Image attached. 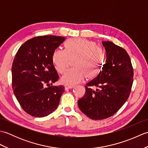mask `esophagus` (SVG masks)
<instances>
[{
    "instance_id": "obj_1",
    "label": "esophagus",
    "mask_w": 148,
    "mask_h": 148,
    "mask_svg": "<svg viewBox=\"0 0 148 148\" xmlns=\"http://www.w3.org/2000/svg\"><path fill=\"white\" fill-rule=\"evenodd\" d=\"M74 86L73 85H67V84H65V89H71L72 88H74Z\"/></svg>"
}]
</instances>
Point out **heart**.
Listing matches in <instances>:
<instances>
[{"label": "heart", "instance_id": "obj_1", "mask_svg": "<svg viewBox=\"0 0 148 148\" xmlns=\"http://www.w3.org/2000/svg\"><path fill=\"white\" fill-rule=\"evenodd\" d=\"M65 49H57L53 53V60L56 70L64 74L68 70L70 60L74 62V69L69 71L62 77V82L74 84L96 77L105 62V53L102 48L86 39H69L65 43Z\"/></svg>", "mask_w": 148, "mask_h": 148}]
</instances>
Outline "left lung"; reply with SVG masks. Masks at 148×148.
Masks as SVG:
<instances>
[{
  "instance_id": "1",
  "label": "left lung",
  "mask_w": 148,
  "mask_h": 148,
  "mask_svg": "<svg viewBox=\"0 0 148 148\" xmlns=\"http://www.w3.org/2000/svg\"><path fill=\"white\" fill-rule=\"evenodd\" d=\"M106 64L95 79L86 84L85 95L78 100L80 110L95 120L114 115L129 97L134 81L130 58L125 49L111 41H102ZM96 87V90L92 88Z\"/></svg>"
}]
</instances>
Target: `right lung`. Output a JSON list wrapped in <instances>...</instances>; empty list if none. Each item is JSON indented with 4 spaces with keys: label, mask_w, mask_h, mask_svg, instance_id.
Wrapping results in <instances>:
<instances>
[{
    "label": "right lung",
    "mask_w": 148,
    "mask_h": 148,
    "mask_svg": "<svg viewBox=\"0 0 148 148\" xmlns=\"http://www.w3.org/2000/svg\"><path fill=\"white\" fill-rule=\"evenodd\" d=\"M65 40L56 36L34 37L23 43L15 55L12 90L22 109L34 117L48 116L59 105L65 88L50 85L59 78L53 65V53Z\"/></svg>",
    "instance_id": "add662e5"
}]
</instances>
